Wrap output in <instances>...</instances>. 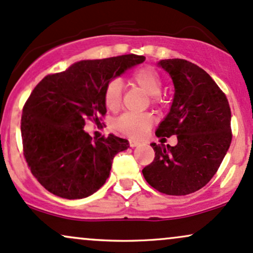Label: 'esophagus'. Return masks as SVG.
Returning a JSON list of instances; mask_svg holds the SVG:
<instances>
[{
    "label": "esophagus",
    "mask_w": 253,
    "mask_h": 253,
    "mask_svg": "<svg viewBox=\"0 0 253 253\" xmlns=\"http://www.w3.org/2000/svg\"><path fill=\"white\" fill-rule=\"evenodd\" d=\"M129 146L130 147L138 146V143H136V141H134V140H129Z\"/></svg>",
    "instance_id": "34e87169"
}]
</instances>
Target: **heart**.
I'll return each mask as SVG.
<instances>
[{"label": "heart", "mask_w": 253, "mask_h": 253, "mask_svg": "<svg viewBox=\"0 0 253 253\" xmlns=\"http://www.w3.org/2000/svg\"><path fill=\"white\" fill-rule=\"evenodd\" d=\"M129 82L133 85L140 88L145 94L150 96L151 104L159 106L162 104L161 90L163 86L161 75L155 68L144 65L135 69L129 75ZM123 101V90L118 80H112L106 84L103 89V103L110 112H117L120 108ZM153 125V118L149 113H126L119 117L114 123V127L121 134L130 139H140L149 132Z\"/></svg>", "instance_id": "obj_1"}]
</instances>
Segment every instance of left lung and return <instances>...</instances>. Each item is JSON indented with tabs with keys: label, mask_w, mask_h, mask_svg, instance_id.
I'll list each match as a JSON object with an SVG mask.
<instances>
[{
	"label": "left lung",
	"mask_w": 253,
	"mask_h": 253,
	"mask_svg": "<svg viewBox=\"0 0 253 253\" xmlns=\"http://www.w3.org/2000/svg\"><path fill=\"white\" fill-rule=\"evenodd\" d=\"M158 64L172 78L175 95L156 135L162 143L176 135L177 145L151 144L155 159L143 175L159 193L188 195L211 181L228 151L231 108L222 90L200 66L178 58Z\"/></svg>",
	"instance_id": "8db88e82"
}]
</instances>
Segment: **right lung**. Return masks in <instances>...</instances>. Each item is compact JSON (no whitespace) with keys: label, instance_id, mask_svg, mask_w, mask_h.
Instances as JSON below:
<instances>
[{"label":"right lung","instance_id":"right-lung-1","mask_svg":"<svg viewBox=\"0 0 253 253\" xmlns=\"http://www.w3.org/2000/svg\"><path fill=\"white\" fill-rule=\"evenodd\" d=\"M144 60L133 53L81 60L37 84L22 109L21 136L28 168L46 190L76 200L106 183L113 158L128 140L114 134L92 140L83 127L106 115V84Z\"/></svg>","mask_w":253,"mask_h":253}]
</instances>
